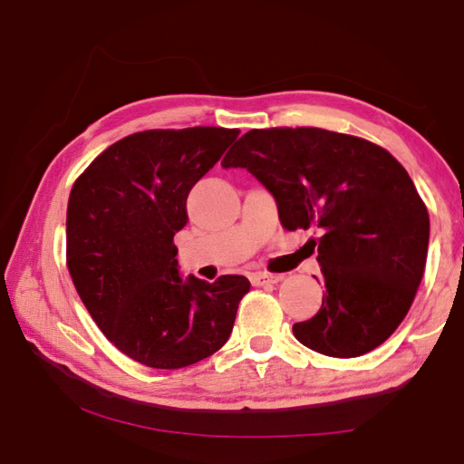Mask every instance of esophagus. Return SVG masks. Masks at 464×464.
Listing matches in <instances>:
<instances>
[{"instance_id":"1","label":"esophagus","mask_w":464,"mask_h":464,"mask_svg":"<svg viewBox=\"0 0 464 464\" xmlns=\"http://www.w3.org/2000/svg\"><path fill=\"white\" fill-rule=\"evenodd\" d=\"M283 281V275H273V273H253L251 275V283L257 285V287H263V285H275Z\"/></svg>"}]
</instances>
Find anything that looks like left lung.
<instances>
[{"mask_svg":"<svg viewBox=\"0 0 464 464\" xmlns=\"http://www.w3.org/2000/svg\"><path fill=\"white\" fill-rule=\"evenodd\" d=\"M247 169L285 229H317L327 287L319 313L295 323L304 347L351 359L377 349L405 319L425 271L429 213L395 157L361 137L317 127L251 130L221 161Z\"/></svg>","mask_w":464,"mask_h":464,"instance_id":"obj_1","label":"left lung"}]
</instances>
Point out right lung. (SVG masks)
Returning a JSON list of instances; mask_svg holds the SVG:
<instances>
[{"label":"right lung","mask_w":464,"mask_h":464,"mask_svg":"<svg viewBox=\"0 0 464 464\" xmlns=\"http://www.w3.org/2000/svg\"><path fill=\"white\" fill-rule=\"evenodd\" d=\"M239 130L187 127L123 137L75 181L67 203V269L97 327L153 369H181L229 339L241 275L181 277L173 237L191 187L221 160Z\"/></svg>","instance_id":"right-lung-1"}]
</instances>
